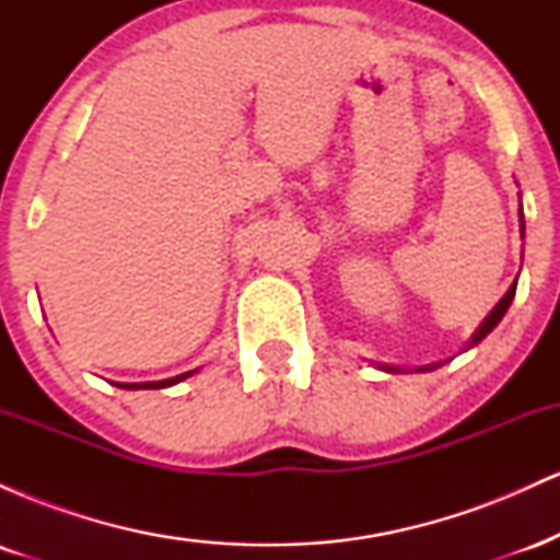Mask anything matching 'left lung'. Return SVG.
I'll list each match as a JSON object with an SVG mask.
<instances>
[{
    "label": "left lung",
    "mask_w": 560,
    "mask_h": 560,
    "mask_svg": "<svg viewBox=\"0 0 560 560\" xmlns=\"http://www.w3.org/2000/svg\"><path fill=\"white\" fill-rule=\"evenodd\" d=\"M522 197V195H518ZM518 231H522V240H524V213H522V208H518ZM513 298H516V281H513L511 284V289H508V292L503 294V300L498 302V305L492 307L490 311V316H487L485 320H481L479 324V329L471 334V339H468V345L464 347V352L466 350H471V347H477L481 339L487 337V334H490L494 326L500 324V320H503V316L508 313V307H511V302H513ZM447 361H442V363H429V365H416V369H400V365H389V363H374L378 371H387V374H413V371H419V374H427V371H434V369H440V365H445Z\"/></svg>",
    "instance_id": "obj_1"
}]
</instances>
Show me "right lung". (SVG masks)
Instances as JSON below:
<instances>
[{
  "label": "right lung",
  "instance_id": "right-lung-1",
  "mask_svg": "<svg viewBox=\"0 0 560 560\" xmlns=\"http://www.w3.org/2000/svg\"><path fill=\"white\" fill-rule=\"evenodd\" d=\"M199 369L195 371H186V374H178V376H171V378H160V382H141V384H118L120 389H165V387H173V384L184 382V378L195 376Z\"/></svg>",
  "mask_w": 560,
  "mask_h": 560
}]
</instances>
